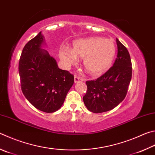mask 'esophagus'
<instances>
[{"label":"esophagus","instance_id":"1","mask_svg":"<svg viewBox=\"0 0 155 155\" xmlns=\"http://www.w3.org/2000/svg\"><path fill=\"white\" fill-rule=\"evenodd\" d=\"M83 79L82 78H81L79 77H78V76H75L74 77V82L75 83H78V82H80V81H83Z\"/></svg>","mask_w":155,"mask_h":155}]
</instances>
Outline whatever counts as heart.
I'll list each match as a JSON object with an SVG mask.
<instances>
[{
	"instance_id": "heart-1",
	"label": "heart",
	"mask_w": 155,
	"mask_h": 155,
	"mask_svg": "<svg viewBox=\"0 0 155 155\" xmlns=\"http://www.w3.org/2000/svg\"><path fill=\"white\" fill-rule=\"evenodd\" d=\"M115 52L116 47L111 39L90 37L75 41L72 50L61 48L60 57L68 66L77 63V57L83 58L84 66L87 71L93 75H98L110 66Z\"/></svg>"
}]
</instances>
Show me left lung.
<instances>
[{
	"mask_svg": "<svg viewBox=\"0 0 155 155\" xmlns=\"http://www.w3.org/2000/svg\"><path fill=\"white\" fill-rule=\"evenodd\" d=\"M117 58L113 66L97 79L86 81L87 90L83 102L94 113L113 109L125 99L127 93L132 75L130 55L117 38Z\"/></svg>",
	"mask_w": 155,
	"mask_h": 155,
	"instance_id": "obj_1",
	"label": "left lung"
}]
</instances>
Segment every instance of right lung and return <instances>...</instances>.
I'll return each instance as SVG.
<instances>
[{"label":"right lung","mask_w":155,"mask_h":155,"mask_svg":"<svg viewBox=\"0 0 155 155\" xmlns=\"http://www.w3.org/2000/svg\"><path fill=\"white\" fill-rule=\"evenodd\" d=\"M39 32L24 46L19 61L21 88L36 108L47 113L60 109L74 83V75L58 68L54 58L42 49Z\"/></svg>","instance_id":"obj_1"}]
</instances>
